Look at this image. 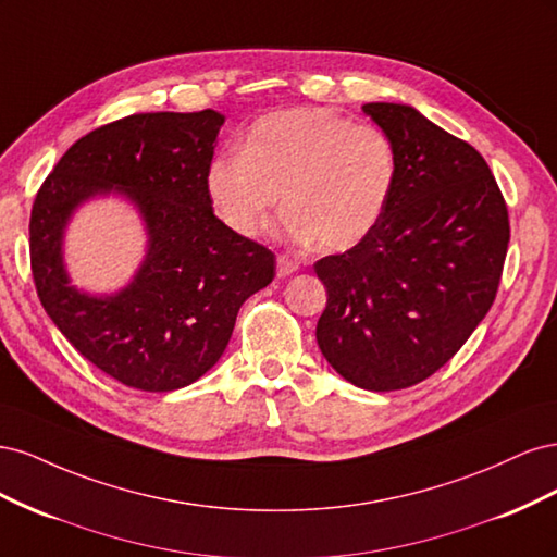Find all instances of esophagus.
<instances>
[{
	"instance_id": "1",
	"label": "esophagus",
	"mask_w": 557,
	"mask_h": 557,
	"mask_svg": "<svg viewBox=\"0 0 557 557\" xmlns=\"http://www.w3.org/2000/svg\"><path fill=\"white\" fill-rule=\"evenodd\" d=\"M297 269H299V262H297V260H293V258H288V256H278V258H276V274H278L281 278L295 274Z\"/></svg>"
}]
</instances>
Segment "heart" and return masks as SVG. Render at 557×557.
Wrapping results in <instances>:
<instances>
[{
	"instance_id": "b5f03b06",
	"label": "heart",
	"mask_w": 557,
	"mask_h": 557,
	"mask_svg": "<svg viewBox=\"0 0 557 557\" xmlns=\"http://www.w3.org/2000/svg\"><path fill=\"white\" fill-rule=\"evenodd\" d=\"M397 170L395 144L381 127L305 107L252 123L242 153L215 156L205 183L215 213L242 237H258L283 193V232L342 252L381 223Z\"/></svg>"
}]
</instances>
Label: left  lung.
I'll return each mask as SVG.
<instances>
[{"instance_id": "left-lung-1", "label": "left lung", "mask_w": 557, "mask_h": 557, "mask_svg": "<svg viewBox=\"0 0 557 557\" xmlns=\"http://www.w3.org/2000/svg\"><path fill=\"white\" fill-rule=\"evenodd\" d=\"M362 111L395 144L397 183L364 242L313 264L327 290L315 339L336 374L387 393L432 376L491 311L509 213L476 148L409 104Z\"/></svg>"}]
</instances>
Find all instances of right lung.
I'll list each match as a JSON object with an SVG mask.
<instances>
[{"mask_svg":"<svg viewBox=\"0 0 557 557\" xmlns=\"http://www.w3.org/2000/svg\"><path fill=\"white\" fill-rule=\"evenodd\" d=\"M223 123L205 109L97 127L60 158L32 207L29 260L46 313L83 358L137 391L205 376L239 307L274 278V252L213 213L205 176ZM111 194L140 213L147 252L121 292L92 296L65 272L63 234L83 203Z\"/></svg>","mask_w":557,"mask_h":557,"instance_id":"obj_1","label":"right lung"}]
</instances>
